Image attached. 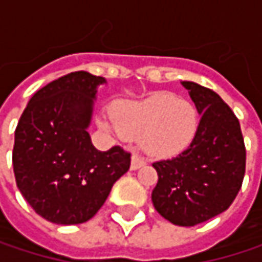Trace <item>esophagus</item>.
Instances as JSON below:
<instances>
[{"mask_svg": "<svg viewBox=\"0 0 262 262\" xmlns=\"http://www.w3.org/2000/svg\"><path fill=\"white\" fill-rule=\"evenodd\" d=\"M142 165H145V159H144V158H142L141 155L135 153V155L132 156L130 168H132V170H138V168H141Z\"/></svg>", "mask_w": 262, "mask_h": 262, "instance_id": "1", "label": "esophagus"}]
</instances>
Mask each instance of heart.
I'll list each match as a JSON object with an SVG mask.
<instances>
[{"label": "heart", "instance_id": "obj_1", "mask_svg": "<svg viewBox=\"0 0 262 262\" xmlns=\"http://www.w3.org/2000/svg\"><path fill=\"white\" fill-rule=\"evenodd\" d=\"M103 130L139 139L150 156L170 158L185 150L199 129L195 106L168 92H156L142 100L118 101L112 114H100Z\"/></svg>", "mask_w": 262, "mask_h": 262}]
</instances>
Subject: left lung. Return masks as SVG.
<instances>
[{
  "mask_svg": "<svg viewBox=\"0 0 262 262\" xmlns=\"http://www.w3.org/2000/svg\"><path fill=\"white\" fill-rule=\"evenodd\" d=\"M182 84L202 118L186 150L153 164L159 179L151 202L173 225L195 226L235 200L246 171V147L238 118L219 94L194 81Z\"/></svg>",
  "mask_w": 262,
  "mask_h": 262,
  "instance_id": "8db88e82",
  "label": "left lung"
}]
</instances>
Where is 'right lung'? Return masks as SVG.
<instances>
[{
  "label": "right lung",
  "mask_w": 262,
  "mask_h": 262,
  "mask_svg": "<svg viewBox=\"0 0 262 262\" xmlns=\"http://www.w3.org/2000/svg\"><path fill=\"white\" fill-rule=\"evenodd\" d=\"M103 77L76 71L40 88L15 130L16 185L36 214L56 225L92 219L114 183L130 168L120 145L97 150L88 133Z\"/></svg>",
  "instance_id": "obj_1"
}]
</instances>
